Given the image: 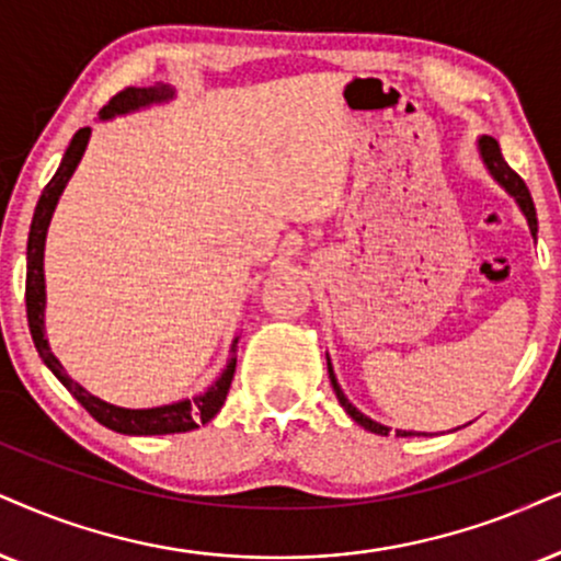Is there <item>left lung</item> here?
<instances>
[{
	"mask_svg": "<svg viewBox=\"0 0 561 561\" xmlns=\"http://www.w3.org/2000/svg\"><path fill=\"white\" fill-rule=\"evenodd\" d=\"M477 147H479V158H481V162H484V168L489 170V175H492V179L497 181L500 186L505 188L507 194L515 198V204H517V207H520L523 217H526V222H528V228H530V236H534V240H536V232H538V219H536V207H534V198H530V191H528V186H526V183H523L520 175H517L515 170L507 165L505 158H502L497 139H492V137H479V139H477ZM325 359H329V357H325ZM329 378H331L333 393H336L339 403H342L346 414H350L352 420L359 424V427H365L367 432H375V435H382V437H386L388 432H391V427H386V424H380V422L370 420V416H365L363 411H359L357 407H354V403H352L350 399H346L344 391H342V386H339L336 375H333L331 359H329ZM396 435H399V437H407V435H414V432L396 430Z\"/></svg>",
	"mask_w": 561,
	"mask_h": 561,
	"instance_id": "obj_1",
	"label": "left lung"
}]
</instances>
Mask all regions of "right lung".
Instances as JSON below:
<instances>
[{
  "instance_id": "1",
  "label": "right lung",
  "mask_w": 561,
  "mask_h": 561,
  "mask_svg": "<svg viewBox=\"0 0 561 561\" xmlns=\"http://www.w3.org/2000/svg\"><path fill=\"white\" fill-rule=\"evenodd\" d=\"M175 98L173 84L158 82L152 88H126L118 92L116 98H111V103L101 111V122H111L116 116H126V113H137L150 108V105L170 103ZM92 129L84 126L69 141L67 152L56 168L54 179L48 181V186L41 194L38 204H35L33 222H31V236H27V272H25V308H27V325H31V336L38 357L44 359V365L51 370L64 388L82 403L84 409L95 416L103 427L113 432H122V435H173V432H188L196 430L198 424H207L211 416L222 409L225 399H228L232 375H236V352H238V339H232L230 344V359L225 365V370L219 373V378L211 382L207 391L196 393L194 399H181L173 403H162V407L152 409H126L108 403L90 391H84L80 382H75L64 373L59 359L54 357L51 346L46 339V274H44V251H46V236L48 225H51L54 209L59 204V196L67 188L69 179L80 165L84 150H88Z\"/></svg>"
}]
</instances>
